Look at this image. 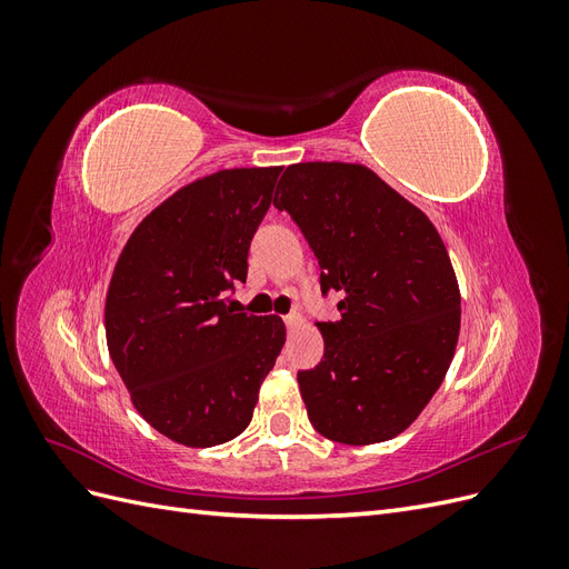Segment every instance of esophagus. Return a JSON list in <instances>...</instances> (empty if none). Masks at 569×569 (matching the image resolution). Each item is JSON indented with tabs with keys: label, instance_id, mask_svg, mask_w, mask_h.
Returning a JSON list of instances; mask_svg holds the SVG:
<instances>
[{
	"label": "esophagus",
	"instance_id": "1",
	"mask_svg": "<svg viewBox=\"0 0 569 569\" xmlns=\"http://www.w3.org/2000/svg\"><path fill=\"white\" fill-rule=\"evenodd\" d=\"M284 322H287V327H289V330H297V327H301L303 318H301L299 313H289V316L284 318Z\"/></svg>",
	"mask_w": 569,
	"mask_h": 569
}]
</instances>
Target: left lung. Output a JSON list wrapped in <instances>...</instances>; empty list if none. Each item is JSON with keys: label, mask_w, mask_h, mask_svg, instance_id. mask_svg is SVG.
Segmentation results:
<instances>
[{"label": "left lung", "mask_w": 569, "mask_h": 569, "mask_svg": "<svg viewBox=\"0 0 569 569\" xmlns=\"http://www.w3.org/2000/svg\"><path fill=\"white\" fill-rule=\"evenodd\" d=\"M274 206L301 228L337 322H316L325 353L299 372L322 437L368 446L399 437L441 387L460 335V289L443 239L418 206L363 163H291Z\"/></svg>", "instance_id": "obj_1"}]
</instances>
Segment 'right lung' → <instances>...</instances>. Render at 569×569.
<instances>
[{
    "label": "right lung",
    "instance_id": "right-lung-1",
    "mask_svg": "<svg viewBox=\"0 0 569 569\" xmlns=\"http://www.w3.org/2000/svg\"><path fill=\"white\" fill-rule=\"evenodd\" d=\"M282 166L228 168L182 184L132 230L104 306L107 347L137 412L170 441L209 449L244 432L287 339L278 316H247L251 237Z\"/></svg>",
    "mask_w": 569,
    "mask_h": 569
}]
</instances>
